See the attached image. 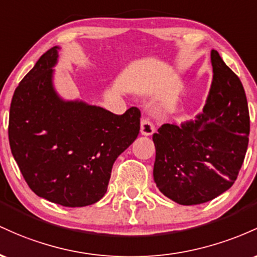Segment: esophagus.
Segmentation results:
<instances>
[{
  "instance_id": "obj_1",
  "label": "esophagus",
  "mask_w": 257,
  "mask_h": 257,
  "mask_svg": "<svg viewBox=\"0 0 257 257\" xmlns=\"http://www.w3.org/2000/svg\"><path fill=\"white\" fill-rule=\"evenodd\" d=\"M154 125L148 119H142L141 121V134L143 136H152L154 134Z\"/></svg>"
}]
</instances>
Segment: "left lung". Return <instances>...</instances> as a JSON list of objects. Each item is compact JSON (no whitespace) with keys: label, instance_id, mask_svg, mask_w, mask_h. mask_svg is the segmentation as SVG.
<instances>
[{"label":"left lung","instance_id":"left-lung-1","mask_svg":"<svg viewBox=\"0 0 257 257\" xmlns=\"http://www.w3.org/2000/svg\"><path fill=\"white\" fill-rule=\"evenodd\" d=\"M212 82L203 113L153 135V176L159 191L181 205L212 200L237 180L249 143L246 96L239 77L211 51Z\"/></svg>","mask_w":257,"mask_h":257}]
</instances>
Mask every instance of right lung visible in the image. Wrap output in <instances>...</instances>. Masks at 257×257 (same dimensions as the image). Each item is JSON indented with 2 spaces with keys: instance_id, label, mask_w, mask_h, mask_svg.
<instances>
[{
  "instance_id": "1",
  "label": "right lung",
  "mask_w": 257,
  "mask_h": 257,
  "mask_svg": "<svg viewBox=\"0 0 257 257\" xmlns=\"http://www.w3.org/2000/svg\"><path fill=\"white\" fill-rule=\"evenodd\" d=\"M59 46L48 50L14 91L10 109L11 151L39 197L69 207L103 198L114 161L140 134L141 111L115 115L54 88Z\"/></svg>"
}]
</instances>
